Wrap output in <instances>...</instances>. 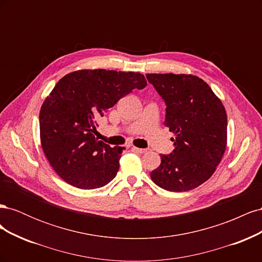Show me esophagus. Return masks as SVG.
<instances>
[{
  "instance_id": "obj_1",
  "label": "esophagus",
  "mask_w": 262,
  "mask_h": 262,
  "mask_svg": "<svg viewBox=\"0 0 262 262\" xmlns=\"http://www.w3.org/2000/svg\"><path fill=\"white\" fill-rule=\"evenodd\" d=\"M132 150H134V152H137V153H140V154H144V153L148 152L147 148H139V147H136V146L132 147Z\"/></svg>"
}]
</instances>
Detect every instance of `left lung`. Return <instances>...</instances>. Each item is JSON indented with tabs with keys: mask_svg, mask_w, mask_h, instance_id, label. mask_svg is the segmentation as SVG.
I'll return each instance as SVG.
<instances>
[{
	"mask_svg": "<svg viewBox=\"0 0 262 262\" xmlns=\"http://www.w3.org/2000/svg\"><path fill=\"white\" fill-rule=\"evenodd\" d=\"M166 104L164 124L175 134L172 153L150 172L165 190L182 192L207 181L227 143V116L221 99L202 78L191 74H146Z\"/></svg>",
	"mask_w": 262,
	"mask_h": 262,
	"instance_id": "left-lung-1",
	"label": "left lung"
}]
</instances>
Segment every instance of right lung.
Here are the masks:
<instances>
[{
  "mask_svg": "<svg viewBox=\"0 0 262 262\" xmlns=\"http://www.w3.org/2000/svg\"><path fill=\"white\" fill-rule=\"evenodd\" d=\"M146 86L143 74L78 70L63 76L43 101L39 115L40 142L54 171L80 189L112 181L124 147L98 141L97 119L132 90Z\"/></svg>",
  "mask_w": 262,
  "mask_h": 262,
  "instance_id": "add662e5",
  "label": "right lung"
}]
</instances>
